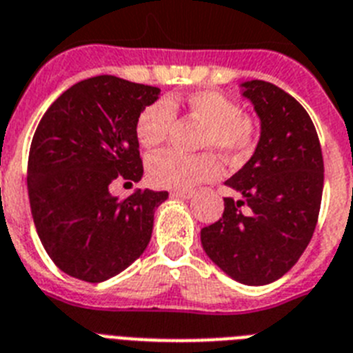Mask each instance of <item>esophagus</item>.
Wrapping results in <instances>:
<instances>
[{
  "mask_svg": "<svg viewBox=\"0 0 353 353\" xmlns=\"http://www.w3.org/2000/svg\"><path fill=\"white\" fill-rule=\"evenodd\" d=\"M172 197H181V199H192V197H194V192H192V190H174V192H172Z\"/></svg>",
  "mask_w": 353,
  "mask_h": 353,
  "instance_id": "esophagus-1",
  "label": "esophagus"
}]
</instances>
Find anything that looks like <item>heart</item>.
<instances>
[{"instance_id": "1", "label": "heart", "mask_w": 353, "mask_h": 353, "mask_svg": "<svg viewBox=\"0 0 353 353\" xmlns=\"http://www.w3.org/2000/svg\"><path fill=\"white\" fill-rule=\"evenodd\" d=\"M186 108L204 123L201 147L215 149L228 158H242L253 149L256 125L241 114V108L217 91H197L186 99ZM176 121L170 100H156L141 111L136 121V136L145 149H154L167 140ZM221 174V163L210 152L186 156L176 150H161L147 161V176L154 186L190 190L201 183L213 181Z\"/></svg>"}]
</instances>
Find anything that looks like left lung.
<instances>
[{
    "label": "left lung",
    "instance_id": "8db88e82",
    "mask_svg": "<svg viewBox=\"0 0 353 353\" xmlns=\"http://www.w3.org/2000/svg\"><path fill=\"white\" fill-rule=\"evenodd\" d=\"M239 90L259 117L260 138L226 181L239 199H224L222 217L201 230V244L235 282L268 285L300 260L312 239L323 194L321 145L291 94L263 81L242 82Z\"/></svg>",
    "mask_w": 353,
    "mask_h": 353
}]
</instances>
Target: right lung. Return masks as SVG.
Returning a JSON list of instances; mask_svg holds the SVG:
<instances>
[{"instance_id":"1","label":"right lung","mask_w":353,"mask_h":353,"mask_svg":"<svg viewBox=\"0 0 353 353\" xmlns=\"http://www.w3.org/2000/svg\"><path fill=\"white\" fill-rule=\"evenodd\" d=\"M161 90L112 75L77 82L44 112L28 156L35 230L61 271L84 282L117 276L140 259L168 192L112 197L114 179L143 177L136 121Z\"/></svg>"}]
</instances>
